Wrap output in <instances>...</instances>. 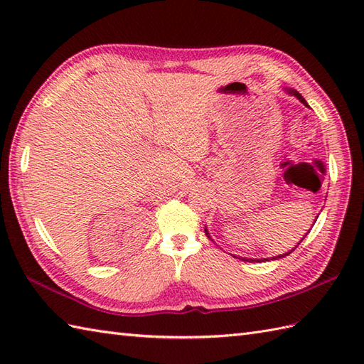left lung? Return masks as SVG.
<instances>
[{
  "label": "left lung",
  "instance_id": "left-lung-1",
  "mask_svg": "<svg viewBox=\"0 0 364 364\" xmlns=\"http://www.w3.org/2000/svg\"><path fill=\"white\" fill-rule=\"evenodd\" d=\"M288 94H292L294 97H296V98H299V100H300V102H301V103H304L305 106H308V105H306V102H305V98H304V97H301V95L299 94V92H297V90H292V89H288ZM205 233L208 235V237H210V233H208V230H206V228H205ZM301 241H304V239H301ZM301 241H300V242H301ZM296 247H297V245H296ZM292 250H294V249H292ZM292 250H289L288 253L278 255V257H274V258H269V259H277V258H283V257H286V255H289V253H291ZM239 259H242V261H249V262H253V261H258V262H262V261H269L267 258H262V259H250V258H239Z\"/></svg>",
  "mask_w": 364,
  "mask_h": 364
}]
</instances>
